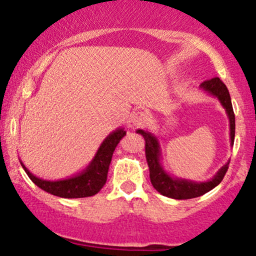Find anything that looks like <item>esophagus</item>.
<instances>
[{
    "instance_id": "obj_1",
    "label": "esophagus",
    "mask_w": 256,
    "mask_h": 256,
    "mask_svg": "<svg viewBox=\"0 0 256 256\" xmlns=\"http://www.w3.org/2000/svg\"><path fill=\"white\" fill-rule=\"evenodd\" d=\"M149 120V114L146 112L138 110L136 113H134L132 116V124L134 126H143L148 122Z\"/></svg>"
}]
</instances>
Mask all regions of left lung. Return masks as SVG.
Returning <instances> with one entry per match:
<instances>
[{"label": "left lung", "mask_w": 256, "mask_h": 256, "mask_svg": "<svg viewBox=\"0 0 256 256\" xmlns=\"http://www.w3.org/2000/svg\"><path fill=\"white\" fill-rule=\"evenodd\" d=\"M202 90L210 95L216 96L220 104L225 108L228 120H230V138L231 146H234V113L232 110L231 98L228 94V88L218 77L204 80L200 85ZM137 134H142L146 140V158L150 172V182L152 186L158 190L161 195L167 196L174 200H189L198 196L204 195L206 192H210L222 180L228 168V162L225 164L222 168L216 172V174L207 182H196L186 180L182 178H173L167 173L160 164V146H158V138L152 134L150 132L144 130H137Z\"/></svg>", "instance_id": "left-lung-1"}]
</instances>
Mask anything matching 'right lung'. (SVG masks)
<instances>
[{
    "mask_svg": "<svg viewBox=\"0 0 256 256\" xmlns=\"http://www.w3.org/2000/svg\"><path fill=\"white\" fill-rule=\"evenodd\" d=\"M126 134L124 128H118L106 137V140L100 146L98 152L94 156L89 166L78 176L61 179V180H44V179L37 178L26 168L22 162V166L25 170L26 174L37 185L38 188L44 192L52 194V195L58 196L64 198H89L98 194L104 188L107 182L108 168H110L112 156L116 150V146L122 137Z\"/></svg>",
    "mask_w": 256,
    "mask_h": 256,
    "instance_id": "add662e5",
    "label": "right lung"
}]
</instances>
